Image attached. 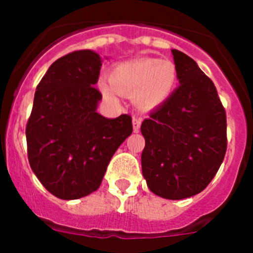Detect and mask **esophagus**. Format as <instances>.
I'll return each mask as SVG.
<instances>
[{
    "label": "esophagus",
    "instance_id": "34e87169",
    "mask_svg": "<svg viewBox=\"0 0 253 253\" xmlns=\"http://www.w3.org/2000/svg\"><path fill=\"white\" fill-rule=\"evenodd\" d=\"M140 124H142V118H138V116H134L133 118V130L137 133L140 129Z\"/></svg>",
    "mask_w": 253,
    "mask_h": 253
}]
</instances>
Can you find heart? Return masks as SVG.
<instances>
[{
    "mask_svg": "<svg viewBox=\"0 0 253 253\" xmlns=\"http://www.w3.org/2000/svg\"><path fill=\"white\" fill-rule=\"evenodd\" d=\"M177 81L175 64L167 59L137 58L118 63L109 72V82H99L105 100L114 105L120 95H131L134 104L142 109H153L171 96Z\"/></svg>",
    "mask_w": 253,
    "mask_h": 253,
    "instance_id": "obj_1",
    "label": "heart"
}]
</instances>
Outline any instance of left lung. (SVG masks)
Masks as SVG:
<instances>
[{
    "label": "left lung",
    "instance_id": "8db88e82",
    "mask_svg": "<svg viewBox=\"0 0 253 253\" xmlns=\"http://www.w3.org/2000/svg\"><path fill=\"white\" fill-rule=\"evenodd\" d=\"M180 86L142 123V172L156 195L180 200L202 193L227 151V116L213 81L172 49Z\"/></svg>",
    "mask_w": 253,
    "mask_h": 253
}]
</instances>
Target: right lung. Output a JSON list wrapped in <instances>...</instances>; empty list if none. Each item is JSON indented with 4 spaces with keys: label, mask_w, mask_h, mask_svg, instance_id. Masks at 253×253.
Here are the masks:
<instances>
[{
    "label": "right lung",
    "mask_w": 253,
    "mask_h": 253,
    "mask_svg": "<svg viewBox=\"0 0 253 253\" xmlns=\"http://www.w3.org/2000/svg\"><path fill=\"white\" fill-rule=\"evenodd\" d=\"M101 58L76 50L49 67L35 91L26 124L30 167L49 193L63 200L99 189L111 157L133 131L130 115L107 119L96 109Z\"/></svg>",
    "instance_id": "right-lung-1"
}]
</instances>
